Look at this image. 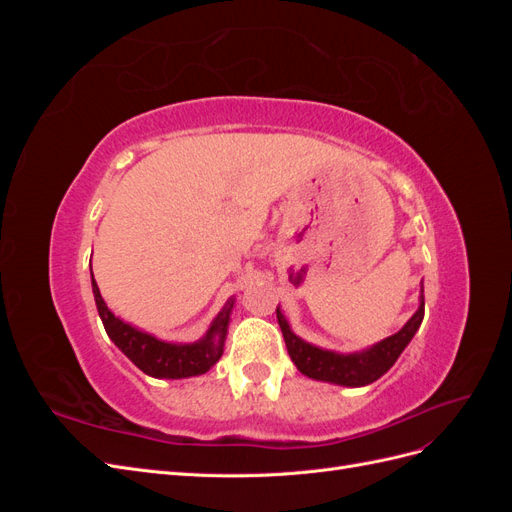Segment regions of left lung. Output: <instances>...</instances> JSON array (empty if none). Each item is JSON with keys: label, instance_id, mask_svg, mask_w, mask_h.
I'll return each instance as SVG.
<instances>
[{"label": "left lung", "instance_id": "obj_1", "mask_svg": "<svg viewBox=\"0 0 512 512\" xmlns=\"http://www.w3.org/2000/svg\"><path fill=\"white\" fill-rule=\"evenodd\" d=\"M277 312V322H280V329L284 335V342L288 348V354L292 363L297 365L301 374L324 380V382H335L344 386H365L376 382L380 376L389 371L399 354L410 344V339L418 331L425 316V297L421 294V305H418L416 314L406 322V327L397 331L395 335L382 339L380 344L371 346L369 350L354 352V354H337L331 350H320L312 344L303 342L297 335H294L288 327L286 318L282 316L280 307Z\"/></svg>", "mask_w": 512, "mask_h": 512}]
</instances>
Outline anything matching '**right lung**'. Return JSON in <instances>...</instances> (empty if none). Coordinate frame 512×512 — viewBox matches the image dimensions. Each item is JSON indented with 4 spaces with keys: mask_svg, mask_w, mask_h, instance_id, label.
I'll return each instance as SVG.
<instances>
[{
    "mask_svg": "<svg viewBox=\"0 0 512 512\" xmlns=\"http://www.w3.org/2000/svg\"><path fill=\"white\" fill-rule=\"evenodd\" d=\"M91 277H94V273H91ZM91 288H94L98 314L102 318L108 337H111L115 346L126 354L138 369L145 371L147 376L173 378V380L200 376V374H207V371L220 361V356L224 352V337H226L230 309H232V303H235L232 299L226 303V307L218 314V318L213 320L211 329L203 339H200V342L168 344L119 320L111 309L106 307L96 280H91Z\"/></svg>",
    "mask_w": 512,
    "mask_h": 512,
    "instance_id": "1",
    "label": "right lung"
}]
</instances>
